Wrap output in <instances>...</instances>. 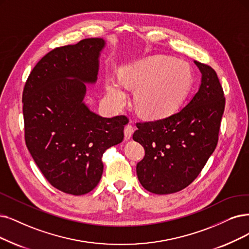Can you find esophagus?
Here are the masks:
<instances>
[{
  "instance_id": "esophagus-1",
  "label": "esophagus",
  "mask_w": 249,
  "mask_h": 249,
  "mask_svg": "<svg viewBox=\"0 0 249 249\" xmlns=\"http://www.w3.org/2000/svg\"><path fill=\"white\" fill-rule=\"evenodd\" d=\"M134 126L132 124H126L124 126V138L125 140H128V139H131L134 133Z\"/></svg>"
}]
</instances>
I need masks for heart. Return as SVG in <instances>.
Instances as JSON below:
<instances>
[{
	"instance_id": "1",
	"label": "heart",
	"mask_w": 249,
	"mask_h": 249,
	"mask_svg": "<svg viewBox=\"0 0 249 249\" xmlns=\"http://www.w3.org/2000/svg\"><path fill=\"white\" fill-rule=\"evenodd\" d=\"M192 72L180 59L155 56L138 61L123 71V82L109 75L106 92L110 102L121 107L126 99L125 88L136 90L134 105L146 117H161L175 111L190 88Z\"/></svg>"
}]
</instances>
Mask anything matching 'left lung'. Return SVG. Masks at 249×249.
Wrapping results in <instances>:
<instances>
[{
  "label": "left lung",
  "mask_w": 249,
  "mask_h": 249,
  "mask_svg": "<svg viewBox=\"0 0 249 249\" xmlns=\"http://www.w3.org/2000/svg\"><path fill=\"white\" fill-rule=\"evenodd\" d=\"M202 74L197 93L176 113L138 123L133 139L145 149L137 176L147 191L172 194L183 190L200 174L213 153L225 109L216 72L194 61Z\"/></svg>",
  "instance_id": "8db88e82"
}]
</instances>
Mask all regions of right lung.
Segmentation results:
<instances>
[{
  "mask_svg": "<svg viewBox=\"0 0 249 249\" xmlns=\"http://www.w3.org/2000/svg\"><path fill=\"white\" fill-rule=\"evenodd\" d=\"M103 38H85L45 55L25 83L22 103L28 151L47 181L71 195L91 192L103 173V153L124 140L126 116L106 118L85 104L95 84Z\"/></svg>",
  "mask_w": 249,
  "mask_h": 249,
  "instance_id": "obj_1",
  "label": "right lung"
}]
</instances>
